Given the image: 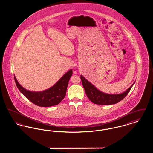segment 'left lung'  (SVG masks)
Listing matches in <instances>:
<instances>
[{"label": "left lung", "instance_id": "8db88e82", "mask_svg": "<svg viewBox=\"0 0 153 153\" xmlns=\"http://www.w3.org/2000/svg\"><path fill=\"white\" fill-rule=\"evenodd\" d=\"M82 86L89 100L96 104L99 105H111L120 102L128 94L131 88L135 82L127 91L120 94H106L99 91L94 85L91 84L82 75L80 76Z\"/></svg>", "mask_w": 153, "mask_h": 153}]
</instances>
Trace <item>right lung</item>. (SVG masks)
Wrapping results in <instances>:
<instances>
[{"instance_id": "right-lung-1", "label": "right lung", "mask_w": 153, "mask_h": 153, "mask_svg": "<svg viewBox=\"0 0 153 153\" xmlns=\"http://www.w3.org/2000/svg\"><path fill=\"white\" fill-rule=\"evenodd\" d=\"M73 74L71 69L52 87L42 92H31L25 89L18 83L14 76L16 85L20 92L30 101L38 106L47 107L58 104L65 97L69 80Z\"/></svg>"}]
</instances>
